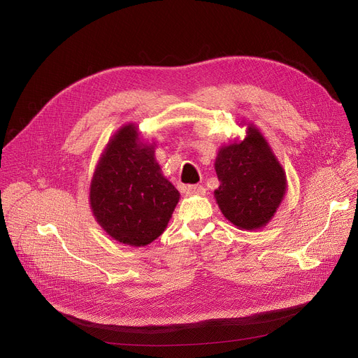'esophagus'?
Returning a JSON list of instances; mask_svg holds the SVG:
<instances>
[{
	"mask_svg": "<svg viewBox=\"0 0 358 358\" xmlns=\"http://www.w3.org/2000/svg\"><path fill=\"white\" fill-rule=\"evenodd\" d=\"M184 193L187 196H204L206 194V188L203 185H199V184L188 185V187H185Z\"/></svg>",
	"mask_w": 358,
	"mask_h": 358,
	"instance_id": "1",
	"label": "esophagus"
}]
</instances>
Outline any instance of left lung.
Returning <instances> with one entry per match:
<instances>
[{"instance_id":"left-lung-1","label":"left lung","mask_w":358,"mask_h":358,"mask_svg":"<svg viewBox=\"0 0 358 358\" xmlns=\"http://www.w3.org/2000/svg\"><path fill=\"white\" fill-rule=\"evenodd\" d=\"M241 125L246 127V136L219 148L214 170L220 185L214 199L237 229L257 230L280 206L288 188L287 174L259 128L246 121Z\"/></svg>"}]
</instances>
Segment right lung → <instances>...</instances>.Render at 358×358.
Here are the masks:
<instances>
[{
  "label": "right lung",
  "mask_w": 358,
  "mask_h": 358,
  "mask_svg": "<svg viewBox=\"0 0 358 358\" xmlns=\"http://www.w3.org/2000/svg\"><path fill=\"white\" fill-rule=\"evenodd\" d=\"M180 200L135 124L119 128L106 144L90 187L94 220L119 243L147 246L169 226Z\"/></svg>",
  "instance_id": "right-lung-1"
}]
</instances>
